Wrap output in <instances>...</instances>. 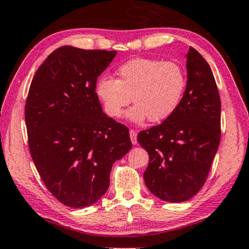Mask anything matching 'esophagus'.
<instances>
[{
  "label": "esophagus",
  "instance_id": "esophagus-1",
  "mask_svg": "<svg viewBox=\"0 0 249 249\" xmlns=\"http://www.w3.org/2000/svg\"><path fill=\"white\" fill-rule=\"evenodd\" d=\"M130 139H131V142H132V144L133 145H135L137 144V131H134V130H130Z\"/></svg>",
  "mask_w": 249,
  "mask_h": 249
}]
</instances>
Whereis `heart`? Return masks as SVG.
Instances as JSON below:
<instances>
[{"label":"heart","instance_id":"1","mask_svg":"<svg viewBox=\"0 0 249 249\" xmlns=\"http://www.w3.org/2000/svg\"><path fill=\"white\" fill-rule=\"evenodd\" d=\"M117 80L101 77L95 94L105 114L120 118L131 101L128 118L135 124L148 119L161 123L177 110L185 90V73L179 65L158 59H131L117 69Z\"/></svg>","mask_w":249,"mask_h":249}]
</instances>
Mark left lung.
Listing matches in <instances>:
<instances>
[{
	"instance_id": "1",
	"label": "left lung",
	"mask_w": 249,
	"mask_h": 249,
	"mask_svg": "<svg viewBox=\"0 0 249 249\" xmlns=\"http://www.w3.org/2000/svg\"><path fill=\"white\" fill-rule=\"evenodd\" d=\"M187 82L177 110L162 124L141 131L138 142L149 155L144 181L165 201L181 203L205 184L218 151L221 102L212 68L190 46Z\"/></svg>"
}]
</instances>
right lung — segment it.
<instances>
[{"label": "right lung", "instance_id": "right-lung-1", "mask_svg": "<svg viewBox=\"0 0 249 249\" xmlns=\"http://www.w3.org/2000/svg\"><path fill=\"white\" fill-rule=\"evenodd\" d=\"M116 54L60 46L31 81L25 119L32 160L46 189L68 207L95 204L114 162L132 147L129 129L103 112L95 94Z\"/></svg>", "mask_w": 249, "mask_h": 249}]
</instances>
